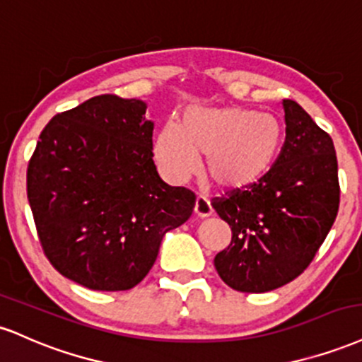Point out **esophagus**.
Returning a JSON list of instances; mask_svg holds the SVG:
<instances>
[{"label":"esophagus","mask_w":362,"mask_h":362,"mask_svg":"<svg viewBox=\"0 0 362 362\" xmlns=\"http://www.w3.org/2000/svg\"><path fill=\"white\" fill-rule=\"evenodd\" d=\"M194 215H197L198 218H206V216L211 215V205L205 197L197 198V203H194Z\"/></svg>","instance_id":"obj_1"}]
</instances>
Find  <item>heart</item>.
<instances>
[{
    "instance_id": "obj_1",
    "label": "heart",
    "mask_w": 362,
    "mask_h": 362,
    "mask_svg": "<svg viewBox=\"0 0 362 362\" xmlns=\"http://www.w3.org/2000/svg\"><path fill=\"white\" fill-rule=\"evenodd\" d=\"M283 129L269 113L240 106H189L181 123L157 132L154 157L160 173L185 182L198 173L222 193H239L262 181L278 160Z\"/></svg>"
}]
</instances>
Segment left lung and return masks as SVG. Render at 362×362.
<instances>
[{"mask_svg":"<svg viewBox=\"0 0 362 362\" xmlns=\"http://www.w3.org/2000/svg\"><path fill=\"white\" fill-rule=\"evenodd\" d=\"M286 139L269 174L252 188L216 198L232 242L215 256L216 273L242 293H266L307 269L339 210L334 142L293 100L283 101Z\"/></svg>","mask_w":362,"mask_h":362,"instance_id":"obj_1","label":"left lung"}]
</instances>
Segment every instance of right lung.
Instances as JSON below:
<instances>
[{
	"label": "right lung",
	"instance_id": "right-lung-1",
	"mask_svg": "<svg viewBox=\"0 0 362 362\" xmlns=\"http://www.w3.org/2000/svg\"><path fill=\"white\" fill-rule=\"evenodd\" d=\"M147 103L101 95L55 115L27 169V194L47 259L89 290H130L197 197L160 180Z\"/></svg>",
	"mask_w": 362,
	"mask_h": 362
}]
</instances>
